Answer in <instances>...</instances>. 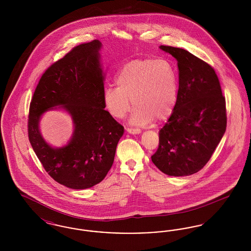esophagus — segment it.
Returning <instances> with one entry per match:
<instances>
[{
    "mask_svg": "<svg viewBox=\"0 0 251 251\" xmlns=\"http://www.w3.org/2000/svg\"><path fill=\"white\" fill-rule=\"evenodd\" d=\"M128 132H130V133H140L141 132V130L140 129H138V128H127L126 129Z\"/></svg>",
    "mask_w": 251,
    "mask_h": 251,
    "instance_id": "obj_1",
    "label": "esophagus"
}]
</instances>
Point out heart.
<instances>
[{
  "mask_svg": "<svg viewBox=\"0 0 251 251\" xmlns=\"http://www.w3.org/2000/svg\"><path fill=\"white\" fill-rule=\"evenodd\" d=\"M118 86L104 90L103 103L108 113L122 119L134 108L131 121L144 125L153 120L164 121L173 113L178 98V79L167 59L131 60L118 73Z\"/></svg>",
  "mask_w": 251,
  "mask_h": 251,
  "instance_id": "heart-1",
  "label": "heart"
}]
</instances>
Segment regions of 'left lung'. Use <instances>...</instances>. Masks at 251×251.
Masks as SVG:
<instances>
[{"label":"left lung","mask_w":251,"mask_h":251,"mask_svg":"<svg viewBox=\"0 0 251 251\" xmlns=\"http://www.w3.org/2000/svg\"><path fill=\"white\" fill-rule=\"evenodd\" d=\"M160 48L178 61L179 90L151 161L167 175L188 176L202 169L226 131V100L211 65L183 49Z\"/></svg>","instance_id":"1"}]
</instances>
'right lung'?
Here are the masks:
<instances>
[{
	"mask_svg": "<svg viewBox=\"0 0 251 251\" xmlns=\"http://www.w3.org/2000/svg\"><path fill=\"white\" fill-rule=\"evenodd\" d=\"M100 47L99 40L83 43L54 62L42 74L30 102L32 148L49 175L72 189L90 188L105 178L124 131L104 110ZM58 105L71 114L75 131L70 144L53 149L41 136L38 122L44 111Z\"/></svg>",
	"mask_w": 251,
	"mask_h": 251,
	"instance_id": "1",
	"label": "right lung"
}]
</instances>
